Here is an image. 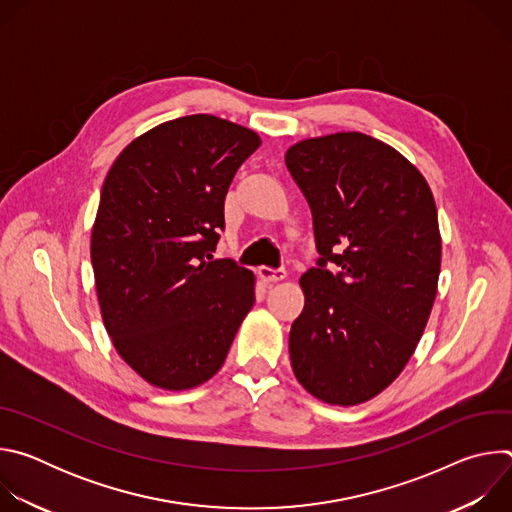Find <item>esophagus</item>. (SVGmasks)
Masks as SVG:
<instances>
[{
    "label": "esophagus",
    "mask_w": 512,
    "mask_h": 512,
    "mask_svg": "<svg viewBox=\"0 0 512 512\" xmlns=\"http://www.w3.org/2000/svg\"><path fill=\"white\" fill-rule=\"evenodd\" d=\"M259 275H261V279H263V281H269V283H273V281H281V279H285L287 271H285V267H279V269H271V267H259Z\"/></svg>",
    "instance_id": "34e87169"
}]
</instances>
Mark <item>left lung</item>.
<instances>
[{
  "mask_svg": "<svg viewBox=\"0 0 512 512\" xmlns=\"http://www.w3.org/2000/svg\"><path fill=\"white\" fill-rule=\"evenodd\" d=\"M285 164L320 253L300 279L291 369L314 397L358 405L399 377L425 330L442 263L433 194L397 150L358 131L304 139Z\"/></svg>",
  "mask_w": 512,
  "mask_h": 512,
  "instance_id": "left-lung-1",
  "label": "left lung"
}]
</instances>
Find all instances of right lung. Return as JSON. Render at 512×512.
<instances>
[{
    "label": "right lung",
    "mask_w": 512,
    "mask_h": 512,
    "mask_svg": "<svg viewBox=\"0 0 512 512\" xmlns=\"http://www.w3.org/2000/svg\"><path fill=\"white\" fill-rule=\"evenodd\" d=\"M259 145L247 127L188 115L133 139L105 178L97 298L117 352L150 385L182 391L216 375L255 304V275L212 253L229 186Z\"/></svg>",
    "instance_id": "1"
}]
</instances>
